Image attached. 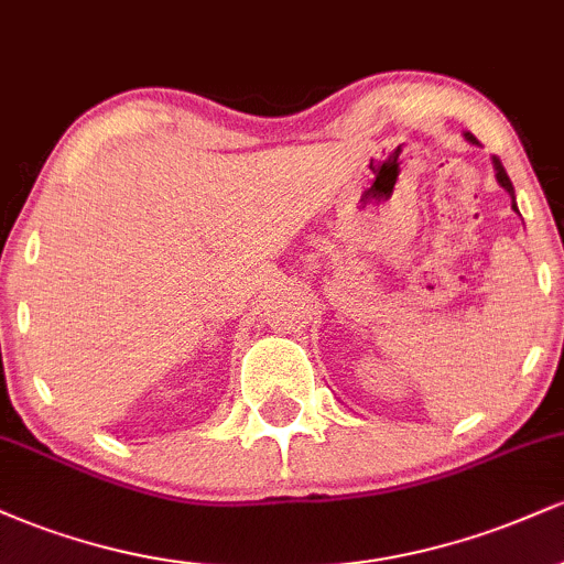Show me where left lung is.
<instances>
[{"label": "left lung", "mask_w": 564, "mask_h": 564, "mask_svg": "<svg viewBox=\"0 0 564 564\" xmlns=\"http://www.w3.org/2000/svg\"><path fill=\"white\" fill-rule=\"evenodd\" d=\"M464 140L471 142V145H480V140H477L475 134H471V132H464ZM494 170H496V180H498V185H501L503 191H507L509 196H511V209H514L517 215H520V209H517V198H514V185H511V180H509L507 170H503V164H501V161H498L496 156H494Z\"/></svg>", "instance_id": "left-lung-1"}]
</instances>
